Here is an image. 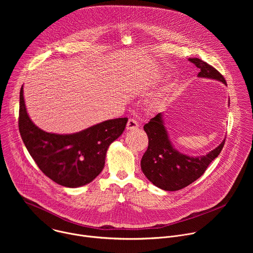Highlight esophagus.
<instances>
[{"label":"esophagus","mask_w":253,"mask_h":253,"mask_svg":"<svg viewBox=\"0 0 253 253\" xmlns=\"http://www.w3.org/2000/svg\"><path fill=\"white\" fill-rule=\"evenodd\" d=\"M139 125H138V122L135 121L134 119H129L128 122H127V126H126V129L127 130H135V129H138Z\"/></svg>","instance_id":"esophagus-1"}]
</instances>
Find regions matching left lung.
<instances>
[{
  "label": "left lung",
  "mask_w": 253,
  "mask_h": 253,
  "mask_svg": "<svg viewBox=\"0 0 253 253\" xmlns=\"http://www.w3.org/2000/svg\"><path fill=\"white\" fill-rule=\"evenodd\" d=\"M200 69L199 78H208L222 82L224 77L219 72L198 58H189ZM144 131L148 136V148L141 159V169L149 181L165 191L180 190L197 180L208 165L218 157L225 139L215 149L202 156H189L174 148L164 126L163 115L158 113L147 124Z\"/></svg>",
  "instance_id": "left-lung-1"
}]
</instances>
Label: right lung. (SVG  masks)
Here are the masks:
<instances>
[{
  "instance_id": "add662e5",
  "label": "right lung",
  "mask_w": 253,
  "mask_h": 253,
  "mask_svg": "<svg viewBox=\"0 0 253 253\" xmlns=\"http://www.w3.org/2000/svg\"><path fill=\"white\" fill-rule=\"evenodd\" d=\"M128 118L107 120L73 134L43 131L30 119L20 91L19 130L30 155L54 182L70 188L90 183L101 173L110 144L121 136Z\"/></svg>"
}]
</instances>
